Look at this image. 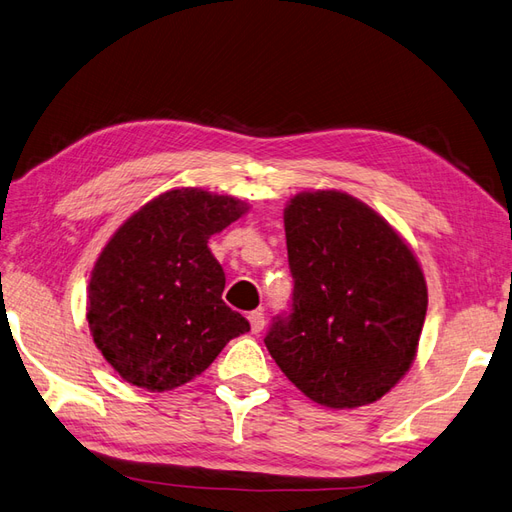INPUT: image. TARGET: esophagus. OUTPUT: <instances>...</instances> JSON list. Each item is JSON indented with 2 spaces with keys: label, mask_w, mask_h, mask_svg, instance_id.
<instances>
[{
  "label": "esophagus",
  "mask_w": 512,
  "mask_h": 512,
  "mask_svg": "<svg viewBox=\"0 0 512 512\" xmlns=\"http://www.w3.org/2000/svg\"><path fill=\"white\" fill-rule=\"evenodd\" d=\"M247 319H249V326H252L254 334L263 332V328H265V313H263V310H252V313L247 315Z\"/></svg>",
  "instance_id": "1"
}]
</instances>
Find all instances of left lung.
Wrapping results in <instances>:
<instances>
[{
  "label": "left lung",
  "mask_w": 512,
  "mask_h": 512,
  "mask_svg": "<svg viewBox=\"0 0 512 512\" xmlns=\"http://www.w3.org/2000/svg\"><path fill=\"white\" fill-rule=\"evenodd\" d=\"M291 308L269 354L330 408L380 400L415 360L428 289L417 258L378 213L339 191L299 193L284 210Z\"/></svg>",
  "instance_id": "obj_1"
}]
</instances>
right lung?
<instances>
[{
    "mask_svg": "<svg viewBox=\"0 0 512 512\" xmlns=\"http://www.w3.org/2000/svg\"><path fill=\"white\" fill-rule=\"evenodd\" d=\"M243 204L202 189H176L134 213L97 258L89 328L123 380L169 391L193 380L249 321L221 299L226 286L208 239Z\"/></svg>",
    "mask_w": 512,
    "mask_h": 512,
    "instance_id": "right-lung-1",
    "label": "right lung"
}]
</instances>
